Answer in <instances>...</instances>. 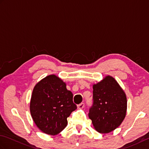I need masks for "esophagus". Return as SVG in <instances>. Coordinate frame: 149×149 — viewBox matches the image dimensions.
<instances>
[{"label":"esophagus","instance_id":"34e87169","mask_svg":"<svg viewBox=\"0 0 149 149\" xmlns=\"http://www.w3.org/2000/svg\"><path fill=\"white\" fill-rule=\"evenodd\" d=\"M84 106V103H81L80 104H78V105H77V107H78L79 109L83 108Z\"/></svg>","mask_w":149,"mask_h":149}]
</instances>
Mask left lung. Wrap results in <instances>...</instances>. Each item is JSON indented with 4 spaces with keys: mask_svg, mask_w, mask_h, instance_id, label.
Returning a JSON list of instances; mask_svg holds the SVG:
<instances>
[{
    "mask_svg": "<svg viewBox=\"0 0 149 149\" xmlns=\"http://www.w3.org/2000/svg\"><path fill=\"white\" fill-rule=\"evenodd\" d=\"M93 89V104L88 116L98 132L108 133L125 118L127 98L118 83L109 75L94 84Z\"/></svg>",
    "mask_w": 149,
    "mask_h": 149,
    "instance_id": "1",
    "label": "left lung"
}]
</instances>
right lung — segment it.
Returning a JSON list of instances; mask_svg holds the SVG:
<instances>
[{
    "label": "right lung",
    "mask_w": 149,
    "mask_h": 149,
    "mask_svg": "<svg viewBox=\"0 0 149 149\" xmlns=\"http://www.w3.org/2000/svg\"><path fill=\"white\" fill-rule=\"evenodd\" d=\"M77 109L73 94L55 75L45 77L34 88L30 111L37 127L47 134L55 135L67 125V118Z\"/></svg>",
    "instance_id": "add662e5"
}]
</instances>
